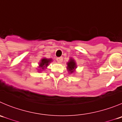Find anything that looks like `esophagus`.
<instances>
[{"label":"esophagus","mask_w":122,"mask_h":122,"mask_svg":"<svg viewBox=\"0 0 122 122\" xmlns=\"http://www.w3.org/2000/svg\"><path fill=\"white\" fill-rule=\"evenodd\" d=\"M56 61H57L58 62H59V63H61V62H62V61L63 60V58H62V57H58V58H56Z\"/></svg>","instance_id":"obj_1"}]
</instances>
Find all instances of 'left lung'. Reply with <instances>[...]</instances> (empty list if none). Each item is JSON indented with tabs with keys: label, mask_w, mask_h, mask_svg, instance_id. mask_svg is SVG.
<instances>
[{
	"label": "left lung",
	"mask_w": 122,
	"mask_h": 122,
	"mask_svg": "<svg viewBox=\"0 0 122 122\" xmlns=\"http://www.w3.org/2000/svg\"><path fill=\"white\" fill-rule=\"evenodd\" d=\"M67 64V69L69 73L72 74V72H74L76 68H77V64H76V62H75L74 60L72 58H70Z\"/></svg>",
	"instance_id": "8db88e82"
}]
</instances>
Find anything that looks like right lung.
Returning <instances> with one entry per match:
<instances>
[{"label": "right lung", "mask_w": 122, "mask_h": 122, "mask_svg": "<svg viewBox=\"0 0 122 122\" xmlns=\"http://www.w3.org/2000/svg\"><path fill=\"white\" fill-rule=\"evenodd\" d=\"M52 59L51 58H42L40 62L39 63V67L40 69H39V71H41L42 70H44V69L46 68L47 67V66H48L49 64L52 61Z\"/></svg>", "instance_id": "add662e5"}]
</instances>
